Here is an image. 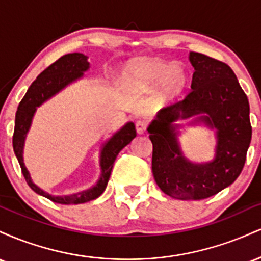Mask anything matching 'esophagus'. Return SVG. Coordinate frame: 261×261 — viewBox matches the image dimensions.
I'll return each instance as SVG.
<instances>
[{
	"label": "esophagus",
	"instance_id": "34e87169",
	"mask_svg": "<svg viewBox=\"0 0 261 261\" xmlns=\"http://www.w3.org/2000/svg\"><path fill=\"white\" fill-rule=\"evenodd\" d=\"M148 122L146 120H139L136 121V131L137 134H145L147 131Z\"/></svg>",
	"mask_w": 261,
	"mask_h": 261
}]
</instances>
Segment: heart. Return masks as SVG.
I'll return each instance as SVG.
<instances>
[{
  "label": "heart",
  "instance_id": "heart-1",
  "mask_svg": "<svg viewBox=\"0 0 261 261\" xmlns=\"http://www.w3.org/2000/svg\"><path fill=\"white\" fill-rule=\"evenodd\" d=\"M128 76L141 87L158 83L160 93L166 98L179 94L187 83V73L180 65H170L158 58H143L134 61L128 66Z\"/></svg>",
  "mask_w": 261,
  "mask_h": 261
}]
</instances>
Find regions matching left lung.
<instances>
[{
	"label": "left lung",
	"mask_w": 261,
	"mask_h": 261,
	"mask_svg": "<svg viewBox=\"0 0 261 261\" xmlns=\"http://www.w3.org/2000/svg\"><path fill=\"white\" fill-rule=\"evenodd\" d=\"M194 67L190 92L163 108L149 125L153 145L152 173L164 194L179 200H202L232 184L243 169L251 140L249 101L228 65L200 53L189 56ZM205 113L197 121L218 128L217 157L194 165L182 155L172 122Z\"/></svg>",
	"instance_id": "left-lung-1"
}]
</instances>
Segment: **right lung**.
I'll return each mask as SVG.
<instances>
[{"label":"right lung","mask_w":261,"mask_h":261,"mask_svg":"<svg viewBox=\"0 0 261 261\" xmlns=\"http://www.w3.org/2000/svg\"><path fill=\"white\" fill-rule=\"evenodd\" d=\"M89 62L87 61V56L83 54L73 53L67 54V55L61 56L56 60L54 64L45 70L37 77V80L32 83L31 87L27 91L23 99L20 100L16 113V122H14V133H13V149L18 162H19L20 169H22L23 175H24L25 181L31 187L32 190L39 195L46 197L56 203H62V205H77V203L88 202L91 200L97 199L106 190L108 180L110 178L113 164L115 162L116 155L121 151L125 146L136 137V130L133 122H128L118 131L108 142L104 145L101 149L100 155V167L101 175L94 187L88 189V190L82 191V193L73 194L68 196H53L39 189L34 182L32 181L31 175L27 170L24 162H23V146H24V140L31 127L32 118L34 115L37 107L44 103L45 100L49 99L54 94L61 91L64 87L68 83L73 82L77 79L83 76V72L88 70Z\"/></svg>","instance_id":"right-lung-1"}]
</instances>
